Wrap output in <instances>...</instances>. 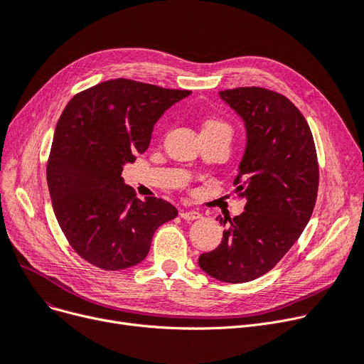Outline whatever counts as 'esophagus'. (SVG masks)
<instances>
[{"instance_id": "1", "label": "esophagus", "mask_w": 364, "mask_h": 364, "mask_svg": "<svg viewBox=\"0 0 364 364\" xmlns=\"http://www.w3.org/2000/svg\"><path fill=\"white\" fill-rule=\"evenodd\" d=\"M181 218L183 220H187V221H193V220H199L200 217H202V214L200 213H198V211H188V210H184V211H181Z\"/></svg>"}]
</instances>
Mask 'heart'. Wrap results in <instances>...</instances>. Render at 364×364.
Instances as JSON below:
<instances>
[{
	"instance_id": "b5f03b06",
	"label": "heart",
	"mask_w": 364,
	"mask_h": 364,
	"mask_svg": "<svg viewBox=\"0 0 364 364\" xmlns=\"http://www.w3.org/2000/svg\"><path fill=\"white\" fill-rule=\"evenodd\" d=\"M215 132H221V134H232V128L230 124L218 117H210L203 122L202 124V134H215Z\"/></svg>"
}]
</instances>
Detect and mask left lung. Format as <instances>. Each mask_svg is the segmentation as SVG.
<instances>
[{"label":"left lung","mask_w":364,"mask_h":364,"mask_svg":"<svg viewBox=\"0 0 364 364\" xmlns=\"http://www.w3.org/2000/svg\"><path fill=\"white\" fill-rule=\"evenodd\" d=\"M220 97L245 122L247 149L233 186L247 203L199 266L215 279L241 284L269 272L304 232L317 200L318 159L309 124L287 97L256 86Z\"/></svg>","instance_id":"1"}]
</instances>
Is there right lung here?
<instances>
[{"label": "right lung", "instance_id": "add662e5", "mask_svg": "<svg viewBox=\"0 0 364 364\" xmlns=\"http://www.w3.org/2000/svg\"><path fill=\"white\" fill-rule=\"evenodd\" d=\"M188 95L114 78L77 93L62 112L47 184L62 232L87 263L104 271L138 264L156 229L177 217V208L161 198L138 200L122 171L147 150L165 109Z\"/></svg>", "mask_w": 364, "mask_h": 364}]
</instances>
